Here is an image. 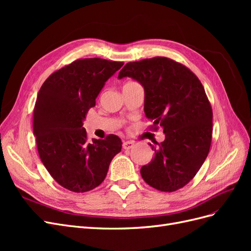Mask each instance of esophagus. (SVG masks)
<instances>
[{"mask_svg": "<svg viewBox=\"0 0 251 251\" xmlns=\"http://www.w3.org/2000/svg\"><path fill=\"white\" fill-rule=\"evenodd\" d=\"M134 146H135V143L133 141H124V143H123V148L125 150H131L134 148Z\"/></svg>", "mask_w": 251, "mask_h": 251, "instance_id": "34e87169", "label": "esophagus"}]
</instances>
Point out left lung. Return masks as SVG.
I'll return each instance as SVG.
<instances>
[{
	"label": "left lung",
	"instance_id": "obj_1",
	"mask_svg": "<svg viewBox=\"0 0 251 251\" xmlns=\"http://www.w3.org/2000/svg\"><path fill=\"white\" fill-rule=\"evenodd\" d=\"M132 77L144 88V113L163 128L165 139L140 173L158 191L185 186L206 159L211 143L212 110L201 81L187 67L156 56L127 63L118 78Z\"/></svg>",
	"mask_w": 251,
	"mask_h": 251
}]
</instances>
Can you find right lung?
Listing matches in <instances>:
<instances>
[{
    "mask_svg": "<svg viewBox=\"0 0 251 251\" xmlns=\"http://www.w3.org/2000/svg\"><path fill=\"white\" fill-rule=\"evenodd\" d=\"M123 62L102 58L74 60L53 72L42 85L33 110V134L45 168L59 185L85 193L104 180L121 151L120 138L88 139L82 126L96 97Z\"/></svg>",
    "mask_w": 251,
    "mask_h": 251,
    "instance_id": "right-lung-1",
    "label": "right lung"
}]
</instances>
